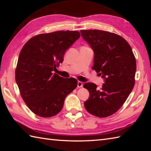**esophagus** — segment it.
Here are the masks:
<instances>
[{
	"label": "esophagus",
	"instance_id": "esophagus-1",
	"mask_svg": "<svg viewBox=\"0 0 151 151\" xmlns=\"http://www.w3.org/2000/svg\"><path fill=\"white\" fill-rule=\"evenodd\" d=\"M82 86H83V83L82 82H81V81H78L77 87L78 88H82Z\"/></svg>",
	"mask_w": 151,
	"mask_h": 151
}]
</instances>
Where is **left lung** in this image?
<instances>
[{"mask_svg": "<svg viewBox=\"0 0 151 151\" xmlns=\"http://www.w3.org/2000/svg\"><path fill=\"white\" fill-rule=\"evenodd\" d=\"M82 37L94 52L92 69L102 75L104 84L98 89L94 83H85L89 97L86 110L99 117L115 114L126 101L135 84L136 62L132 50L123 37L99 30H81Z\"/></svg>", "mask_w": 151, "mask_h": 151, "instance_id": "obj_1", "label": "left lung"}]
</instances>
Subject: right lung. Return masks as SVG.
Wrapping results in <instances>:
<instances>
[{
	"label": "right lung",
	"instance_id": "right-lung-1",
	"mask_svg": "<svg viewBox=\"0 0 151 151\" xmlns=\"http://www.w3.org/2000/svg\"><path fill=\"white\" fill-rule=\"evenodd\" d=\"M81 36L78 31H56L35 36L19 54L15 81L21 97L38 116L50 117L62 110L67 95L77 86L75 78L53 73L65 50Z\"/></svg>",
	"mask_w": 151,
	"mask_h": 151
}]
</instances>
